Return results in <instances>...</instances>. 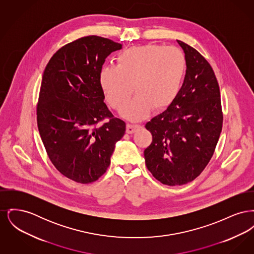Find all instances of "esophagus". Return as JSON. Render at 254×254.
<instances>
[{
	"mask_svg": "<svg viewBox=\"0 0 254 254\" xmlns=\"http://www.w3.org/2000/svg\"><path fill=\"white\" fill-rule=\"evenodd\" d=\"M142 127V126L140 125H132V124H127V132L128 134H132V133L137 131L138 129H140Z\"/></svg>",
	"mask_w": 254,
	"mask_h": 254,
	"instance_id": "esophagus-1",
	"label": "esophagus"
}]
</instances>
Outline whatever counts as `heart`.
Masks as SVG:
<instances>
[{
  "label": "heart",
  "instance_id": "b5f03b06",
  "mask_svg": "<svg viewBox=\"0 0 254 254\" xmlns=\"http://www.w3.org/2000/svg\"><path fill=\"white\" fill-rule=\"evenodd\" d=\"M187 70L181 49L146 44L125 49L117 57V66L102 68L100 85L112 109L124 108L132 93L136 96L124 110L130 120H141L153 109H168L179 94Z\"/></svg>",
  "mask_w": 254,
  "mask_h": 254
}]
</instances>
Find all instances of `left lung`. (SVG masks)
Listing matches in <instances>:
<instances>
[{
	"label": "left lung",
	"mask_w": 254,
	"mask_h": 254,
	"mask_svg": "<svg viewBox=\"0 0 254 254\" xmlns=\"http://www.w3.org/2000/svg\"><path fill=\"white\" fill-rule=\"evenodd\" d=\"M187 70L179 94L167 110L147 122L152 142L144 151L145 166L164 185L193 181L212 157L223 127L220 88L208 62L177 41Z\"/></svg>",
	"instance_id": "left-lung-1"
}]
</instances>
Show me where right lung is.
<instances>
[{
    "instance_id": "obj_1",
    "label": "right lung",
    "mask_w": 254,
    "mask_h": 254,
    "mask_svg": "<svg viewBox=\"0 0 254 254\" xmlns=\"http://www.w3.org/2000/svg\"><path fill=\"white\" fill-rule=\"evenodd\" d=\"M121 49L107 38L83 37L56 51L44 71L38 129L51 163L77 183L95 182L107 171L115 144L126 131V123L104 103L100 85L106 58Z\"/></svg>"
}]
</instances>
